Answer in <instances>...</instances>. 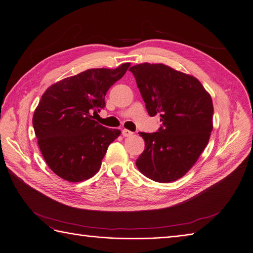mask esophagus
<instances>
[{"mask_svg": "<svg viewBox=\"0 0 253 253\" xmlns=\"http://www.w3.org/2000/svg\"><path fill=\"white\" fill-rule=\"evenodd\" d=\"M122 134H123V136L127 137V136L132 135L133 132H131V131H130V130H128V129H123V130H122Z\"/></svg>", "mask_w": 253, "mask_h": 253, "instance_id": "34e87169", "label": "esophagus"}]
</instances>
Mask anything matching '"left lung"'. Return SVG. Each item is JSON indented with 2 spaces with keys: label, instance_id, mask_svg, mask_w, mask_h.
I'll use <instances>...</instances> for the list:
<instances>
[{
  "label": "left lung",
  "instance_id": "left-lung-1",
  "mask_svg": "<svg viewBox=\"0 0 253 253\" xmlns=\"http://www.w3.org/2000/svg\"><path fill=\"white\" fill-rule=\"evenodd\" d=\"M150 117L161 116L157 132H138L145 150L135 164L157 182L179 179L197 162L212 130L213 106L198 79L168 65L142 63L129 69Z\"/></svg>",
  "mask_w": 253,
  "mask_h": 253
}]
</instances>
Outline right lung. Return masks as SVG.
I'll use <instances>...</instances> for the list:
<instances>
[{
    "label": "right lung",
    "instance_id": "add662e5",
    "mask_svg": "<svg viewBox=\"0 0 253 253\" xmlns=\"http://www.w3.org/2000/svg\"><path fill=\"white\" fill-rule=\"evenodd\" d=\"M129 65L89 69L53 84L42 96L33 116L34 132L46 165L64 180L79 182L95 175L120 135V130L92 120L91 112L105 107L107 90Z\"/></svg>",
    "mask_w": 253,
    "mask_h": 253
}]
</instances>
